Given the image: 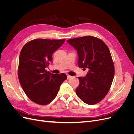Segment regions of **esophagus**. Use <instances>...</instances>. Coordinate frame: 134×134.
Returning a JSON list of instances; mask_svg holds the SVG:
<instances>
[{
  "mask_svg": "<svg viewBox=\"0 0 134 134\" xmlns=\"http://www.w3.org/2000/svg\"><path fill=\"white\" fill-rule=\"evenodd\" d=\"M71 76H70V75H67V79H70L71 78Z\"/></svg>",
  "mask_w": 134,
  "mask_h": 134,
  "instance_id": "obj_1",
  "label": "esophagus"
}]
</instances>
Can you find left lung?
<instances>
[{"label": "left lung", "mask_w": 134, "mask_h": 134, "mask_svg": "<svg viewBox=\"0 0 134 134\" xmlns=\"http://www.w3.org/2000/svg\"><path fill=\"white\" fill-rule=\"evenodd\" d=\"M67 42L77 51L78 66L88 70L86 76L78 77L77 96L88 104L99 102L107 95L115 75L108 46L101 40L91 36L69 39Z\"/></svg>", "instance_id": "1"}]
</instances>
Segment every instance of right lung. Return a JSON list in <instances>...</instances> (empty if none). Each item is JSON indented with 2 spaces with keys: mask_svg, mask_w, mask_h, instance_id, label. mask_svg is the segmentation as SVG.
I'll use <instances>...</instances> for the list:
<instances>
[{
  "mask_svg": "<svg viewBox=\"0 0 134 134\" xmlns=\"http://www.w3.org/2000/svg\"><path fill=\"white\" fill-rule=\"evenodd\" d=\"M65 40L38 38L26 43L20 52L18 78L26 94L34 102L46 105L53 100L67 76L46 70L52 55Z\"/></svg>",
  "mask_w": 134,
  "mask_h": 134,
  "instance_id": "1",
  "label": "right lung"
}]
</instances>
